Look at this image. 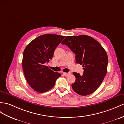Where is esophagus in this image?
<instances>
[{"label":"esophagus","mask_w":124,"mask_h":124,"mask_svg":"<svg viewBox=\"0 0 124 124\" xmlns=\"http://www.w3.org/2000/svg\"><path fill=\"white\" fill-rule=\"evenodd\" d=\"M69 74H70V73H68V72H63V75H64L65 76H68Z\"/></svg>","instance_id":"esophagus-1"}]
</instances>
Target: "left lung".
<instances>
[{
	"label": "left lung",
	"mask_w": 124,
	"mask_h": 124,
	"mask_svg": "<svg viewBox=\"0 0 124 124\" xmlns=\"http://www.w3.org/2000/svg\"><path fill=\"white\" fill-rule=\"evenodd\" d=\"M76 55V62L83 65L84 73L74 72L76 80L72 88L78 94H91L101 85L107 74L108 56L104 48L90 36H67L62 43Z\"/></svg>",
	"instance_id": "left-lung-1"
}]
</instances>
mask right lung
I'll return each instance as SVG.
<instances>
[{"instance_id":"right-lung-1","label":"right lung","mask_w":124,"mask_h":124,"mask_svg":"<svg viewBox=\"0 0 124 124\" xmlns=\"http://www.w3.org/2000/svg\"><path fill=\"white\" fill-rule=\"evenodd\" d=\"M65 37L58 35H43L32 40L25 48L23 69L27 83L35 91L40 93L48 91L61 76L45 64L52 59L54 51Z\"/></svg>"}]
</instances>
